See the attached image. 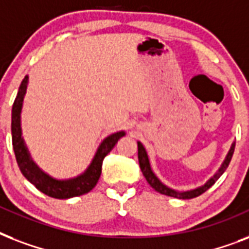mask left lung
<instances>
[{"instance_id":"8db88e82","label":"left lung","mask_w":249,"mask_h":249,"mask_svg":"<svg viewBox=\"0 0 249 249\" xmlns=\"http://www.w3.org/2000/svg\"><path fill=\"white\" fill-rule=\"evenodd\" d=\"M137 143H138V161H140L141 170H142V173H143L146 181H147L152 189H155V191H158V193L168 195V196L177 197V199H193V197H196L199 196V195H201L203 193H205L211 186L214 185V182L224 174V172L229 166L230 161H231L232 154H234V148H235V142H232L231 147L229 150L228 155H226L225 160L222 161L220 168H218V170L213 174L212 177L209 178L208 181L205 182L204 185L199 186V187H195V189L186 190V191H178V190L170 189V187H168L166 185H164L163 182L156 177V174L154 173L151 169V164H150V159H148L146 148H144V146L141 143V142H137Z\"/></svg>"}]
</instances>
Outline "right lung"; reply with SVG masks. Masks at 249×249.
I'll return each instance as SVG.
<instances>
[{
  "mask_svg": "<svg viewBox=\"0 0 249 249\" xmlns=\"http://www.w3.org/2000/svg\"><path fill=\"white\" fill-rule=\"evenodd\" d=\"M27 86H28V76H25L19 86L17 98L14 101L13 111H11L13 148L21 174L32 185L36 186L41 193H44L48 196L55 197V199H70V197L80 196V195L89 193L90 190L94 189V186L97 185L98 179L101 177L102 163H103L105 156L112 150L117 141L125 136V132L120 130V132L112 133L106 137L98 146L97 151L94 154L88 168L81 174L73 178H67V179H58V178L52 177L50 174L45 173L44 170L35 163L23 138L21 108H23Z\"/></svg>",
  "mask_w": 249,
  "mask_h": 249,
  "instance_id": "add662e5",
  "label": "right lung"
}]
</instances>
